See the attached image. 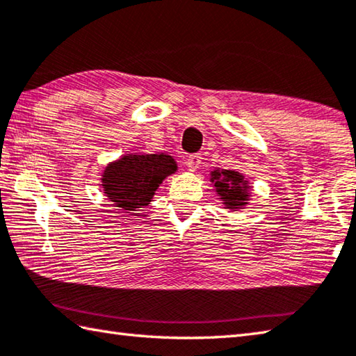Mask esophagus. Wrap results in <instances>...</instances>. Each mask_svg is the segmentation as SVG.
Returning <instances> with one entry per match:
<instances>
[{"mask_svg":"<svg viewBox=\"0 0 356 356\" xmlns=\"http://www.w3.org/2000/svg\"><path fill=\"white\" fill-rule=\"evenodd\" d=\"M200 164H201V155H200V153H193V155L187 156V159H186V165L189 167L191 172H195L198 169Z\"/></svg>","mask_w":356,"mask_h":356,"instance_id":"esophagus-1","label":"esophagus"}]
</instances>
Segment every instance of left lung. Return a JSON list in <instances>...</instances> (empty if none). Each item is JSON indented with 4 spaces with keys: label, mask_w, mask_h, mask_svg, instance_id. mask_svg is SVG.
Here are the masks:
<instances>
[{
    "label": "left lung",
    "mask_w": 356,
    "mask_h": 356,
    "mask_svg": "<svg viewBox=\"0 0 356 356\" xmlns=\"http://www.w3.org/2000/svg\"><path fill=\"white\" fill-rule=\"evenodd\" d=\"M213 184L225 206L229 209H238L248 200V186L243 183V177L234 170H213L211 173Z\"/></svg>",
    "instance_id": "left-lung-1"
}]
</instances>
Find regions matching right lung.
<instances>
[{
  "mask_svg": "<svg viewBox=\"0 0 356 356\" xmlns=\"http://www.w3.org/2000/svg\"><path fill=\"white\" fill-rule=\"evenodd\" d=\"M177 172L172 156L125 155L105 167L102 186L110 201L124 211H135L150 204L159 184L165 177Z\"/></svg>",
  "mask_w": 356,
  "mask_h": 356,
  "instance_id": "add662e5",
  "label": "right lung"
}]
</instances>
